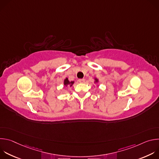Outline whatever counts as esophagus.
Listing matches in <instances>:
<instances>
[{"instance_id":"esophagus-1","label":"esophagus","mask_w":159,"mask_h":159,"mask_svg":"<svg viewBox=\"0 0 159 159\" xmlns=\"http://www.w3.org/2000/svg\"><path fill=\"white\" fill-rule=\"evenodd\" d=\"M79 83H84L85 82V79H79Z\"/></svg>"}]
</instances>
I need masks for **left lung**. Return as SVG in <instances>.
Masks as SVG:
<instances>
[{"mask_svg": "<svg viewBox=\"0 0 159 159\" xmlns=\"http://www.w3.org/2000/svg\"><path fill=\"white\" fill-rule=\"evenodd\" d=\"M97 82H98V79L95 78V83H97Z\"/></svg>", "mask_w": 159, "mask_h": 159, "instance_id": "8db88e82", "label": "left lung"}]
</instances>
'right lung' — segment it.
Listing matches in <instances>:
<instances>
[{"label": "right lung", "instance_id": "add662e5", "mask_svg": "<svg viewBox=\"0 0 159 159\" xmlns=\"http://www.w3.org/2000/svg\"><path fill=\"white\" fill-rule=\"evenodd\" d=\"M74 81H71V82H70V81L69 80V79H68V78H66V79L64 80V85H65V87H67V86L71 87V86H72V85L74 84Z\"/></svg>", "mask_w": 159, "mask_h": 159}]
</instances>
